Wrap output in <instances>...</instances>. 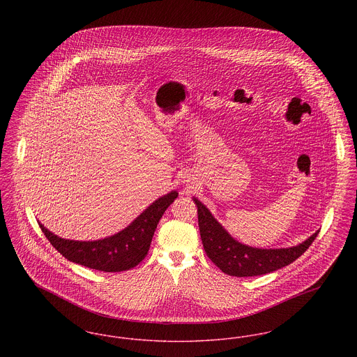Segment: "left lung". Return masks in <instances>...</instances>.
<instances>
[{"mask_svg":"<svg viewBox=\"0 0 357 357\" xmlns=\"http://www.w3.org/2000/svg\"><path fill=\"white\" fill-rule=\"evenodd\" d=\"M204 252L222 272L234 277H253L281 269L296 261L312 245L319 231L304 242L280 249H262L241 243L214 218L201 201L192 197Z\"/></svg>","mask_w":357,"mask_h":357,"instance_id":"obj_1","label":"left lung"}]
</instances>
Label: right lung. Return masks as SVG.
I'll list each match as a JSON object with an SVG mask.
<instances>
[{
    "instance_id": "1",
    "label": "right lung",
    "mask_w": 357,
    "mask_h": 357,
    "mask_svg": "<svg viewBox=\"0 0 357 357\" xmlns=\"http://www.w3.org/2000/svg\"><path fill=\"white\" fill-rule=\"evenodd\" d=\"M176 197L178 191L172 190L153 201L119 233L96 241L66 239L50 231L41 222L38 225L53 248L69 261L100 272H123L144 259L158 223Z\"/></svg>"
}]
</instances>
